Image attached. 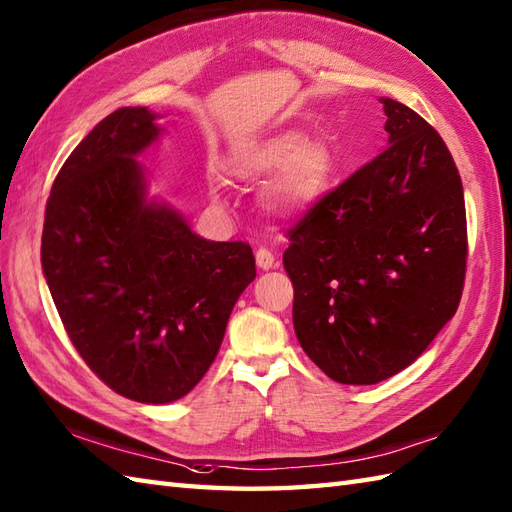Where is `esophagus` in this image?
Instances as JSON below:
<instances>
[{
	"label": "esophagus",
	"mask_w": 512,
	"mask_h": 512,
	"mask_svg": "<svg viewBox=\"0 0 512 512\" xmlns=\"http://www.w3.org/2000/svg\"><path fill=\"white\" fill-rule=\"evenodd\" d=\"M255 261H257V268H261V270H270L277 266V259L268 251V248H259V251L255 253Z\"/></svg>",
	"instance_id": "34e87169"
}]
</instances>
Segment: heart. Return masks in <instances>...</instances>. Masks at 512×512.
Segmentation results:
<instances>
[{
    "label": "heart",
    "mask_w": 512,
    "mask_h": 512,
    "mask_svg": "<svg viewBox=\"0 0 512 512\" xmlns=\"http://www.w3.org/2000/svg\"><path fill=\"white\" fill-rule=\"evenodd\" d=\"M229 170L237 178L279 174L264 196L266 207L279 216H301L329 192L334 154L325 141H307L299 130H288L237 152ZM211 194L218 198L216 189Z\"/></svg>",
    "instance_id": "b5f03b06"
}]
</instances>
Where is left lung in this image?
<instances>
[{"label":"left lung","instance_id":"1","mask_svg":"<svg viewBox=\"0 0 512 512\" xmlns=\"http://www.w3.org/2000/svg\"><path fill=\"white\" fill-rule=\"evenodd\" d=\"M388 148L288 231L303 351L340 384L384 382L456 314L467 268L460 174L419 113L379 98Z\"/></svg>","mask_w":512,"mask_h":512}]
</instances>
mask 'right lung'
Segmentation results:
<instances>
[{"label": "right lung", "mask_w": 512, "mask_h": 512, "mask_svg": "<svg viewBox=\"0 0 512 512\" xmlns=\"http://www.w3.org/2000/svg\"><path fill=\"white\" fill-rule=\"evenodd\" d=\"M159 115L124 106L80 141L47 198L41 266L80 358L139 403L185 397L216 360L235 301L255 279L246 242H211L148 198L137 157Z\"/></svg>", "instance_id": "1"}]
</instances>
